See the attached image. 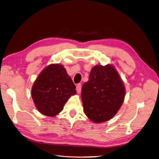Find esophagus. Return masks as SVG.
<instances>
[{"instance_id":"esophagus-1","label":"esophagus","mask_w":159,"mask_h":159,"mask_svg":"<svg viewBox=\"0 0 159 159\" xmlns=\"http://www.w3.org/2000/svg\"><path fill=\"white\" fill-rule=\"evenodd\" d=\"M76 91L78 93H81V84H78L76 86Z\"/></svg>"}]
</instances>
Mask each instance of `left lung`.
I'll list each match as a JSON object with an SVG mask.
<instances>
[{"mask_svg":"<svg viewBox=\"0 0 159 159\" xmlns=\"http://www.w3.org/2000/svg\"><path fill=\"white\" fill-rule=\"evenodd\" d=\"M125 93L123 81L113 66H95L81 89L84 113L95 123L107 121L121 107Z\"/></svg>","mask_w":159,"mask_h":159,"instance_id":"8db88e82","label":"left lung"}]
</instances>
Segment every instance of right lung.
<instances>
[{
  "label": "right lung",
  "instance_id": "1",
  "mask_svg": "<svg viewBox=\"0 0 159 159\" xmlns=\"http://www.w3.org/2000/svg\"><path fill=\"white\" fill-rule=\"evenodd\" d=\"M75 85L63 66L51 64L38 75L32 89V97L37 109L46 116L54 117L61 112Z\"/></svg>",
  "mask_w": 159,
  "mask_h": 159
}]
</instances>
